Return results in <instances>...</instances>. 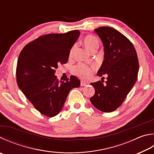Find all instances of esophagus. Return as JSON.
<instances>
[{"instance_id":"esophagus-1","label":"esophagus","mask_w":154,"mask_h":154,"mask_svg":"<svg viewBox=\"0 0 154 154\" xmlns=\"http://www.w3.org/2000/svg\"><path fill=\"white\" fill-rule=\"evenodd\" d=\"M88 85V83H86L83 81H81V86H86Z\"/></svg>"}]
</instances>
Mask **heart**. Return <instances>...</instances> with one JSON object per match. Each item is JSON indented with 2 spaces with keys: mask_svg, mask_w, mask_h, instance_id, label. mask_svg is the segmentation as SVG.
I'll return each mask as SVG.
<instances>
[{
  "mask_svg": "<svg viewBox=\"0 0 154 154\" xmlns=\"http://www.w3.org/2000/svg\"><path fill=\"white\" fill-rule=\"evenodd\" d=\"M83 44H84L86 49L89 52H91L95 50H97L99 47V41L93 35H87L83 39ZM75 49V46L72 47L70 55H72ZM94 70V66H88L83 64H79L75 68V72L77 75L84 79H88L91 76Z\"/></svg>",
  "mask_w": 154,
  "mask_h": 154,
  "instance_id": "obj_1",
  "label": "heart"
}]
</instances>
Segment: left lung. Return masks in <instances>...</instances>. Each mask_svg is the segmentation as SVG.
Wrapping results in <instances>:
<instances>
[{
    "label": "left lung",
    "mask_w": 154,
    "mask_h": 154,
    "mask_svg": "<svg viewBox=\"0 0 154 154\" xmlns=\"http://www.w3.org/2000/svg\"><path fill=\"white\" fill-rule=\"evenodd\" d=\"M102 42L104 57L97 75H107L104 82L91 83L95 94L90 102L99 110L111 112L127 97L137 79L139 61L135 47L127 38L110 27L94 29Z\"/></svg>",
    "instance_id": "8db88e82"
}]
</instances>
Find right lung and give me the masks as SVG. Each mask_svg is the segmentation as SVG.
I'll return each instance as SVG.
<instances>
[{
	"label": "right lung",
	"mask_w": 154,
	"mask_h": 154,
	"mask_svg": "<svg viewBox=\"0 0 154 154\" xmlns=\"http://www.w3.org/2000/svg\"><path fill=\"white\" fill-rule=\"evenodd\" d=\"M79 30L40 36L24 47L16 69L17 83L36 110L53 117L60 112L70 90L79 88L80 80L72 75L58 82L54 75L58 64L66 63Z\"/></svg>",
	"instance_id": "obj_1"
}]
</instances>
